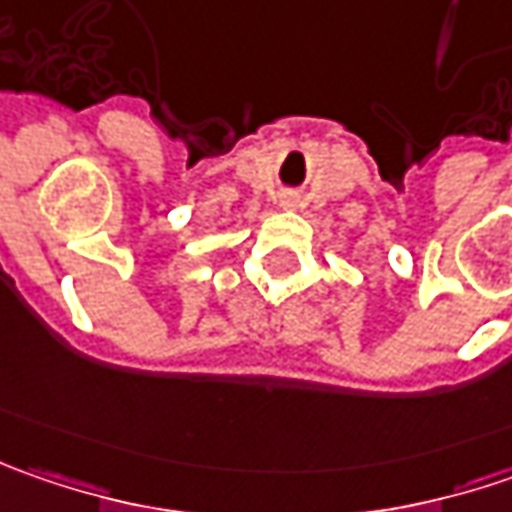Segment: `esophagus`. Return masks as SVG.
Instances as JSON below:
<instances>
[{
    "mask_svg": "<svg viewBox=\"0 0 512 512\" xmlns=\"http://www.w3.org/2000/svg\"><path fill=\"white\" fill-rule=\"evenodd\" d=\"M282 207H296V193H282Z\"/></svg>",
    "mask_w": 512,
    "mask_h": 512,
    "instance_id": "esophagus-1",
    "label": "esophagus"
}]
</instances>
